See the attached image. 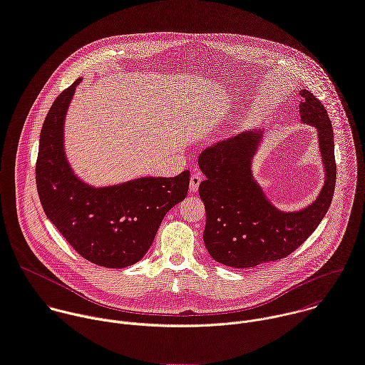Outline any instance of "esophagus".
<instances>
[{
  "instance_id": "obj_1",
  "label": "esophagus",
  "mask_w": 365,
  "mask_h": 365,
  "mask_svg": "<svg viewBox=\"0 0 365 365\" xmlns=\"http://www.w3.org/2000/svg\"><path fill=\"white\" fill-rule=\"evenodd\" d=\"M200 182H202V175H200V173H193V175L190 176V183H189L190 192H197Z\"/></svg>"
}]
</instances>
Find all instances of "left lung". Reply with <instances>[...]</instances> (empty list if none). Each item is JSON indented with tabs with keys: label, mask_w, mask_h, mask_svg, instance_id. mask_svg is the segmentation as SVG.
I'll use <instances>...</instances> for the list:
<instances>
[{
	"label": "left lung",
	"mask_w": 365,
	"mask_h": 365,
	"mask_svg": "<svg viewBox=\"0 0 365 365\" xmlns=\"http://www.w3.org/2000/svg\"><path fill=\"white\" fill-rule=\"evenodd\" d=\"M299 114L318 135L324 185L309 205L298 210L278 209L257 182L254 159L264 142V129H251L206 148L197 158L206 179L199 185L205 203L203 242L209 255L232 268H254L292 254L324 219L334 195L336 166L334 133L322 103L301 90Z\"/></svg>",
	"instance_id": "1"
}]
</instances>
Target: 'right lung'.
Masks as SVG:
<instances>
[{
	"label": "right lung",
	"instance_id": "right-lung-1",
	"mask_svg": "<svg viewBox=\"0 0 365 365\" xmlns=\"http://www.w3.org/2000/svg\"><path fill=\"white\" fill-rule=\"evenodd\" d=\"M80 83L81 77L54 100L44 120L37 190L50 222L84 259L106 268H126L146 255L165 215L186 197L190 172L108 186L80 179L64 149L66 115Z\"/></svg>",
	"mask_w": 365,
	"mask_h": 365
}]
</instances>
